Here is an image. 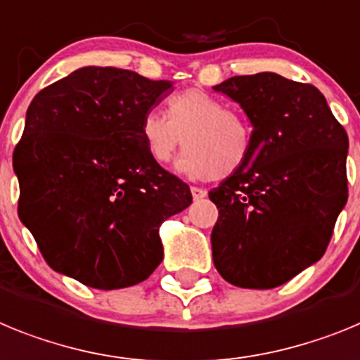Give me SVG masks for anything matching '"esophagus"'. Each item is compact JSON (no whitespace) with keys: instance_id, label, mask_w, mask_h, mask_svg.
I'll return each mask as SVG.
<instances>
[{"instance_id":"esophagus-1","label":"esophagus","mask_w":360,"mask_h":360,"mask_svg":"<svg viewBox=\"0 0 360 360\" xmlns=\"http://www.w3.org/2000/svg\"><path fill=\"white\" fill-rule=\"evenodd\" d=\"M190 192H192L193 201H199V199H205L206 198V190L205 188H199V186H192V188H190Z\"/></svg>"}]
</instances>
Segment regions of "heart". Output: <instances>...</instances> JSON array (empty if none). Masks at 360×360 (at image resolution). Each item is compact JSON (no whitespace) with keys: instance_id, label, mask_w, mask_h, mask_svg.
<instances>
[{"instance_id":"heart-1","label":"heart","mask_w":360,"mask_h":360,"mask_svg":"<svg viewBox=\"0 0 360 360\" xmlns=\"http://www.w3.org/2000/svg\"><path fill=\"white\" fill-rule=\"evenodd\" d=\"M168 117L148 110L139 123L146 154L168 165L179 152L177 170L193 179L226 177L245 167L254 148V128L245 114L228 108L201 89L174 94L167 103Z\"/></svg>"}]
</instances>
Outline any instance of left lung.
<instances>
[{
    "label": "left lung",
    "mask_w": 360,
    "mask_h": 360,
    "mask_svg": "<svg viewBox=\"0 0 360 360\" xmlns=\"http://www.w3.org/2000/svg\"><path fill=\"white\" fill-rule=\"evenodd\" d=\"M254 127L245 167L212 190L214 264L233 286L268 290L323 257L348 201V134L314 85L274 72L214 86Z\"/></svg>",
    "instance_id": "1"
}]
</instances>
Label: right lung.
Returning <instances> with one entry per match:
<instances>
[{
	"label": "right lung",
	"instance_id": "right-lung-1",
	"mask_svg": "<svg viewBox=\"0 0 360 360\" xmlns=\"http://www.w3.org/2000/svg\"><path fill=\"white\" fill-rule=\"evenodd\" d=\"M170 92V81L83 67L36 94L14 150L18 214L52 270L117 290L159 266V226L192 193L146 154L139 123Z\"/></svg>",
	"mask_w": 360,
	"mask_h": 360
}]
</instances>
